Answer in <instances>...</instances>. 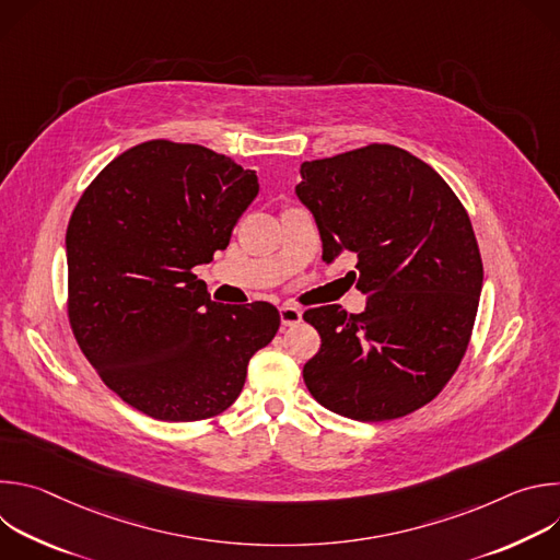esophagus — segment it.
I'll return each mask as SVG.
<instances>
[{"instance_id": "obj_1", "label": "esophagus", "mask_w": 560, "mask_h": 560, "mask_svg": "<svg viewBox=\"0 0 560 560\" xmlns=\"http://www.w3.org/2000/svg\"><path fill=\"white\" fill-rule=\"evenodd\" d=\"M279 314H281V326L283 328H290V326H296L301 322V310L296 305H290V303H283L279 307Z\"/></svg>"}]
</instances>
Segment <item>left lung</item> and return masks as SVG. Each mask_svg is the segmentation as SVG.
Instances as JSON below:
<instances>
[{"label": "left lung", "instance_id": "8db88e82", "mask_svg": "<svg viewBox=\"0 0 560 560\" xmlns=\"http://www.w3.org/2000/svg\"><path fill=\"white\" fill-rule=\"evenodd\" d=\"M324 259L357 257L361 314L310 307L322 348L303 365L310 394L335 415L389 421L430 404L471 339L483 261L467 210L419 156L370 143L301 166Z\"/></svg>", "mask_w": 560, "mask_h": 560}]
</instances>
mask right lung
<instances>
[{
  "instance_id": "1",
  "label": "right lung",
  "mask_w": 560,
  "mask_h": 560,
  "mask_svg": "<svg viewBox=\"0 0 560 560\" xmlns=\"http://www.w3.org/2000/svg\"><path fill=\"white\" fill-rule=\"evenodd\" d=\"M255 171L197 143L143 141L79 197L66 230V312L100 378L159 421H206L242 394L281 324L266 301L223 305L192 272L225 250Z\"/></svg>"
}]
</instances>
